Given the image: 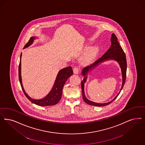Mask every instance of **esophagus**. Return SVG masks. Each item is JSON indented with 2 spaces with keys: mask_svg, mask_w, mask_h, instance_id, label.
Returning a JSON list of instances; mask_svg holds the SVG:
<instances>
[{
  "mask_svg": "<svg viewBox=\"0 0 145 145\" xmlns=\"http://www.w3.org/2000/svg\"><path fill=\"white\" fill-rule=\"evenodd\" d=\"M80 71V69L79 67H75L74 69H73V72L75 73V74H78L79 72Z\"/></svg>",
  "mask_w": 145,
  "mask_h": 145,
  "instance_id": "obj_1",
  "label": "esophagus"
}]
</instances>
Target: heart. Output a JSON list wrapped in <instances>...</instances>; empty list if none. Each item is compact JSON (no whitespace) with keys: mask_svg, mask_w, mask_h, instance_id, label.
<instances>
[{"mask_svg":"<svg viewBox=\"0 0 145 145\" xmlns=\"http://www.w3.org/2000/svg\"><path fill=\"white\" fill-rule=\"evenodd\" d=\"M96 54V50L93 49L89 51L84 57V61L86 63H88L93 60Z\"/></svg>","mask_w":145,"mask_h":145,"instance_id":"heart-1","label":"heart"}]
</instances>
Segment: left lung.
I'll return each mask as SVG.
<instances>
[{
    "instance_id": "obj_1",
    "label": "left lung",
    "mask_w": 145,
    "mask_h": 145,
    "mask_svg": "<svg viewBox=\"0 0 145 145\" xmlns=\"http://www.w3.org/2000/svg\"><path fill=\"white\" fill-rule=\"evenodd\" d=\"M111 45H110L109 49L106 51V52L104 55H103L101 58H99L97 60H96L93 64H92L89 66L86 67L82 70V74L84 76V79L81 81V90H82V98L85 102L89 105H94V106H103L105 105H109L117 97V96L120 94L121 90L123 88L124 85L125 84V80L126 77V70H127V62H126V58L125 52H124L121 46L120 45V43L118 42L117 37H116L115 34H112V36L111 37ZM110 59H114L117 61L119 62L122 70L123 84L120 93L115 97L114 99L109 103L105 104H97L87 100L85 96L84 93V83L85 82L86 78V74H87V73L89 69H93L100 62L104 60Z\"/></svg>"
}]
</instances>
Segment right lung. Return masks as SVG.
Listing matches in <instances>:
<instances>
[{
  "label": "right lung",
  "instance_id": "right-lung-1",
  "mask_svg": "<svg viewBox=\"0 0 145 145\" xmlns=\"http://www.w3.org/2000/svg\"><path fill=\"white\" fill-rule=\"evenodd\" d=\"M34 39H35V37H30L28 42L25 45L24 48L31 45ZM21 54L20 55V63L19 65V81H20L22 89L23 90L27 98L32 103H34L36 105L42 106L54 105L58 103V102L61 99L62 92H63V88L66 80H67V79L70 76L73 74V70L72 69V67L69 66L60 70L56 78L55 84L53 86V88H52V90H51V91L49 93L48 95L46 96V97L41 100H34L31 99L30 97L28 96V95L25 93L22 86V79H21Z\"/></svg>",
  "mask_w": 145,
  "mask_h": 145
}]
</instances>
